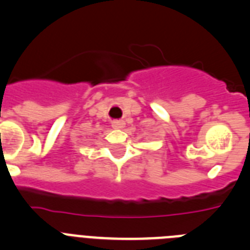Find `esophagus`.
<instances>
[{
  "label": "esophagus",
  "mask_w": 250,
  "mask_h": 250,
  "mask_svg": "<svg viewBox=\"0 0 250 250\" xmlns=\"http://www.w3.org/2000/svg\"><path fill=\"white\" fill-rule=\"evenodd\" d=\"M125 125V121L124 120H112L111 121V126L115 127V129H121Z\"/></svg>",
  "instance_id": "1"
}]
</instances>
